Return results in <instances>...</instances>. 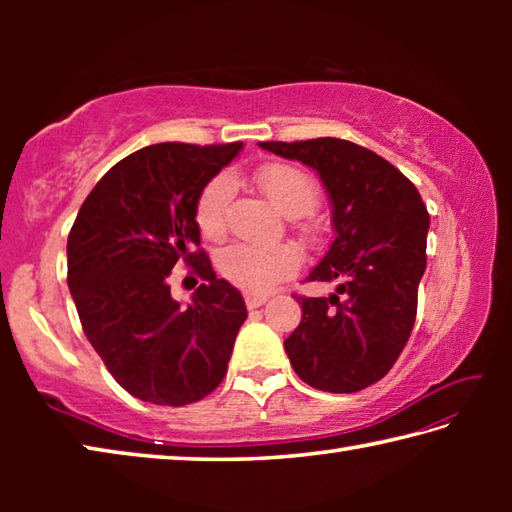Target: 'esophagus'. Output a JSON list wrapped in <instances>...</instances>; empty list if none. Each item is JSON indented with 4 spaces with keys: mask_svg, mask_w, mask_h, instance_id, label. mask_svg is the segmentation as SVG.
<instances>
[{
    "mask_svg": "<svg viewBox=\"0 0 512 512\" xmlns=\"http://www.w3.org/2000/svg\"><path fill=\"white\" fill-rule=\"evenodd\" d=\"M244 298H246V305H248V309H257V307H262L264 302L268 300L266 293H257V291H246V293H244Z\"/></svg>",
    "mask_w": 512,
    "mask_h": 512,
    "instance_id": "obj_1",
    "label": "esophagus"
}]
</instances>
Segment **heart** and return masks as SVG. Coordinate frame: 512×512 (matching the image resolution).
I'll return each instance as SVG.
<instances>
[{"instance_id": "heart-1", "label": "heart", "mask_w": 512, "mask_h": 512, "mask_svg": "<svg viewBox=\"0 0 512 512\" xmlns=\"http://www.w3.org/2000/svg\"><path fill=\"white\" fill-rule=\"evenodd\" d=\"M257 185L268 196L277 210L287 216L307 214L318 201V187L307 171L296 164L273 162L257 173ZM235 194V183L228 173H219L207 183L196 198L194 219L205 237L219 239L225 230L230 198ZM300 266L298 250L289 244L280 246H228L219 255V271L239 287L264 291L275 282L296 273Z\"/></svg>"}]
</instances>
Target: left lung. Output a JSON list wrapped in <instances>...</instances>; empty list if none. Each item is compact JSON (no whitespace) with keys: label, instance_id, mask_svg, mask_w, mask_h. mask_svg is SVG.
<instances>
[{"label":"left lung","instance_id":"left-lung-1","mask_svg":"<svg viewBox=\"0 0 512 512\" xmlns=\"http://www.w3.org/2000/svg\"><path fill=\"white\" fill-rule=\"evenodd\" d=\"M259 146L318 171L336 232L305 282L339 287L327 298L296 296L302 320L284 350L296 375L318 391H363L393 368L411 336L427 266V207L400 169L354 142Z\"/></svg>","mask_w":512,"mask_h":512}]
</instances>
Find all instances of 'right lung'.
<instances>
[{
	"instance_id": "1",
	"label": "right lung",
	"mask_w": 512,
	"mask_h": 512,
	"mask_svg": "<svg viewBox=\"0 0 512 512\" xmlns=\"http://www.w3.org/2000/svg\"><path fill=\"white\" fill-rule=\"evenodd\" d=\"M241 151L162 142L117 162L81 205L67 237V284L83 332L124 391L185 406L221 384L246 302L201 246V189ZM185 263L206 282L189 306L170 298Z\"/></svg>"
}]
</instances>
